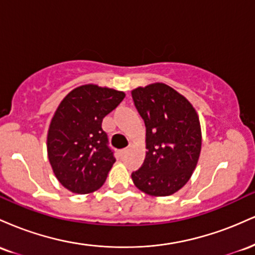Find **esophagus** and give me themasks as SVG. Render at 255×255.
<instances>
[{"mask_svg":"<svg viewBox=\"0 0 255 255\" xmlns=\"http://www.w3.org/2000/svg\"><path fill=\"white\" fill-rule=\"evenodd\" d=\"M128 151H129V147H126V148H122V150H121V153L122 154H126V153H127V152Z\"/></svg>","mask_w":255,"mask_h":255,"instance_id":"esophagus-1","label":"esophagus"}]
</instances>
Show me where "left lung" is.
<instances>
[{
    "label": "left lung",
    "instance_id": "1",
    "mask_svg": "<svg viewBox=\"0 0 255 255\" xmlns=\"http://www.w3.org/2000/svg\"><path fill=\"white\" fill-rule=\"evenodd\" d=\"M146 126V158L131 180L154 197L174 194L188 182L201 150L200 122L192 104L165 84L131 91Z\"/></svg>",
    "mask_w": 255,
    "mask_h": 255
}]
</instances>
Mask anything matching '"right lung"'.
<instances>
[{
  "mask_svg": "<svg viewBox=\"0 0 255 255\" xmlns=\"http://www.w3.org/2000/svg\"><path fill=\"white\" fill-rule=\"evenodd\" d=\"M121 91L84 85L69 92L51 120L48 157L55 176L73 193L97 191L116 162L103 119L124 101Z\"/></svg>",
  "mask_w": 255,
  "mask_h": 255,
  "instance_id": "1",
  "label": "right lung"
}]
</instances>
